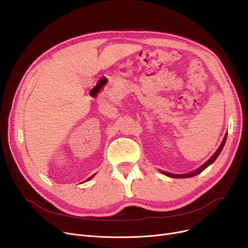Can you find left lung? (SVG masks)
I'll use <instances>...</instances> for the list:
<instances>
[{
  "instance_id": "left-lung-1",
  "label": "left lung",
  "mask_w": 248,
  "mask_h": 248,
  "mask_svg": "<svg viewBox=\"0 0 248 248\" xmlns=\"http://www.w3.org/2000/svg\"><path fill=\"white\" fill-rule=\"evenodd\" d=\"M226 140H227V133L225 134V136H224V138H223V140H222V143L220 144L219 147H217V150L216 151V153H215L203 165H202L200 168H197V169L194 170V171H191V172L186 173V174H173V173H169V172L162 171V170H158V171H160L162 174H164V175H166V176H168V177H171V178H190V177L196 176L197 174H200V173H202L203 170H205L207 167L211 166V165L217 160V157L219 156V155L221 154V152H222V150H223V147H224V145H225V143H226Z\"/></svg>"
}]
</instances>
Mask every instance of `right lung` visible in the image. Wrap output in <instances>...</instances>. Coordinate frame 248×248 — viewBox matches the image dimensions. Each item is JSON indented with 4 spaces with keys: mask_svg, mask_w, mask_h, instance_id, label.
<instances>
[{
    "mask_svg": "<svg viewBox=\"0 0 248 248\" xmlns=\"http://www.w3.org/2000/svg\"><path fill=\"white\" fill-rule=\"evenodd\" d=\"M93 176H94V174H93V176H91L90 178H88V179H86V181H88V180H90V179H92V178H93Z\"/></svg>",
    "mask_w": 248,
    "mask_h": 248,
    "instance_id": "1",
    "label": "right lung"
}]
</instances>
